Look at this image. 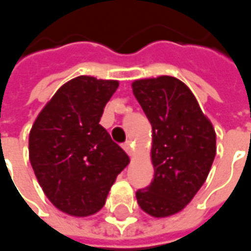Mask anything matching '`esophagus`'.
I'll return each mask as SVG.
<instances>
[{
    "mask_svg": "<svg viewBox=\"0 0 251 251\" xmlns=\"http://www.w3.org/2000/svg\"><path fill=\"white\" fill-rule=\"evenodd\" d=\"M122 147H124V150H125L130 157L133 155V149H132V144H130V142H126L125 144H122Z\"/></svg>",
    "mask_w": 251,
    "mask_h": 251,
    "instance_id": "34e87169",
    "label": "esophagus"
}]
</instances>
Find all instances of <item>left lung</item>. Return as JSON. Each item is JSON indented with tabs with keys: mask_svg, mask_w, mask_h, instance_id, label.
<instances>
[{
	"mask_svg": "<svg viewBox=\"0 0 251 251\" xmlns=\"http://www.w3.org/2000/svg\"><path fill=\"white\" fill-rule=\"evenodd\" d=\"M136 100L152 127L154 179L136 199L143 211L165 218L182 211L200 190L217 152V136L195 94L176 77L132 83Z\"/></svg>",
	"mask_w": 251,
	"mask_h": 251,
	"instance_id": "left-lung-1",
	"label": "left lung"
}]
</instances>
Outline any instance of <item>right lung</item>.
<instances>
[{
  "label": "right lung",
  "instance_id": "obj_1",
  "mask_svg": "<svg viewBox=\"0 0 251 251\" xmlns=\"http://www.w3.org/2000/svg\"><path fill=\"white\" fill-rule=\"evenodd\" d=\"M118 80L77 76L44 105L29 134V160L48 200L72 217L102 208L129 157L100 125Z\"/></svg>",
  "mask_w": 251,
  "mask_h": 251
}]
</instances>
